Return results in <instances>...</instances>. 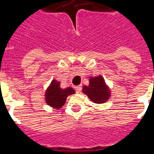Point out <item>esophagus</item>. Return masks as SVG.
Returning a JSON list of instances; mask_svg holds the SVG:
<instances>
[{
    "instance_id": "obj_1",
    "label": "esophagus",
    "mask_w": 154,
    "mask_h": 154,
    "mask_svg": "<svg viewBox=\"0 0 154 154\" xmlns=\"http://www.w3.org/2000/svg\"><path fill=\"white\" fill-rule=\"evenodd\" d=\"M75 91L77 93H79L81 92V89H82V85H77V86L75 87Z\"/></svg>"
}]
</instances>
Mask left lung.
Returning <instances> with one entry per match:
<instances>
[{
    "label": "left lung",
    "instance_id": "obj_1",
    "mask_svg": "<svg viewBox=\"0 0 154 154\" xmlns=\"http://www.w3.org/2000/svg\"><path fill=\"white\" fill-rule=\"evenodd\" d=\"M82 92L96 104L106 103L111 96V89L101 75L90 76L89 85L82 87Z\"/></svg>",
    "mask_w": 154,
    "mask_h": 154
}]
</instances>
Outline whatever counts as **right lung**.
<instances>
[{"label":"right lung","instance_id":"obj_1","mask_svg":"<svg viewBox=\"0 0 154 154\" xmlns=\"http://www.w3.org/2000/svg\"><path fill=\"white\" fill-rule=\"evenodd\" d=\"M75 91L72 87L62 89L60 82L52 79L50 85L45 90V101L49 106L55 109H59L65 105L66 99L70 95L75 94Z\"/></svg>","mask_w":154,"mask_h":154}]
</instances>
